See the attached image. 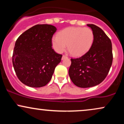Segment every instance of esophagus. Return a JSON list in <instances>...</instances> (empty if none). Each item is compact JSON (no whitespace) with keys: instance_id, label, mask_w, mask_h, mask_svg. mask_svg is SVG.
<instances>
[{"instance_id":"34e87169","label":"esophagus","mask_w":124,"mask_h":124,"mask_svg":"<svg viewBox=\"0 0 124 124\" xmlns=\"http://www.w3.org/2000/svg\"><path fill=\"white\" fill-rule=\"evenodd\" d=\"M65 58H68V56H66V55H63V56H62V60H63L64 59H65Z\"/></svg>"}]
</instances>
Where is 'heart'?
<instances>
[{"label":"heart","instance_id":"1","mask_svg":"<svg viewBox=\"0 0 124 124\" xmlns=\"http://www.w3.org/2000/svg\"><path fill=\"white\" fill-rule=\"evenodd\" d=\"M94 41V33L89 27H68L61 31L52 39L54 49L62 53L68 48L70 55L80 56L87 52Z\"/></svg>","mask_w":124,"mask_h":124}]
</instances>
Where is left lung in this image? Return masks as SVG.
I'll list each match as a JSON object with an SVG mask.
<instances>
[{
	"label": "left lung",
	"instance_id": "obj_1",
	"mask_svg": "<svg viewBox=\"0 0 124 124\" xmlns=\"http://www.w3.org/2000/svg\"><path fill=\"white\" fill-rule=\"evenodd\" d=\"M94 33V41L87 52L80 58L71 59L69 75L76 86L90 87L99 85L107 76L112 62V44L103 30L87 24Z\"/></svg>",
	"mask_w": 124,
	"mask_h": 124
}]
</instances>
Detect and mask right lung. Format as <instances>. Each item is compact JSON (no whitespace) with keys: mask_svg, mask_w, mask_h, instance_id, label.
Returning <instances> with one entry per match:
<instances>
[{"mask_svg":"<svg viewBox=\"0 0 124 124\" xmlns=\"http://www.w3.org/2000/svg\"><path fill=\"white\" fill-rule=\"evenodd\" d=\"M56 31L52 25H35L16 41L13 65L18 79L26 86L41 87L51 80L62 56L52 48V38Z\"/></svg>","mask_w":124,"mask_h":124,"instance_id":"obj_1","label":"right lung"}]
</instances>
